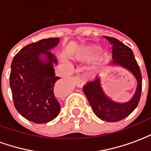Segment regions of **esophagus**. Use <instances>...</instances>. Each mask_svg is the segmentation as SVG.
Returning <instances> with one entry per match:
<instances>
[{
  "label": "esophagus",
  "instance_id": "obj_1",
  "mask_svg": "<svg viewBox=\"0 0 151 151\" xmlns=\"http://www.w3.org/2000/svg\"><path fill=\"white\" fill-rule=\"evenodd\" d=\"M75 82L78 87H82L85 84V78L82 76H77L75 78Z\"/></svg>",
  "mask_w": 151,
  "mask_h": 151
}]
</instances>
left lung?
Returning a JSON list of instances; mask_svg holds the SVG:
<instances>
[{"mask_svg": "<svg viewBox=\"0 0 151 151\" xmlns=\"http://www.w3.org/2000/svg\"><path fill=\"white\" fill-rule=\"evenodd\" d=\"M104 38L109 41L111 45L113 58L111 64L125 68L136 78L137 81L136 92L130 101L124 104L116 103L104 93L99 77L86 82L83 86V91L93 111L99 119L108 122H116L126 118L137 108L142 95V78L133 51L116 38L109 36H104Z\"/></svg>", "mask_w": 151, "mask_h": 151, "instance_id": "8db88e82", "label": "left lung"}]
</instances>
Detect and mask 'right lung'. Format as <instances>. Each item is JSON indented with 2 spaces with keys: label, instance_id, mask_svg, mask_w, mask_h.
Returning <instances> with one entry per match:
<instances>
[{
  "label": "right lung",
  "instance_id": "obj_1",
  "mask_svg": "<svg viewBox=\"0 0 151 151\" xmlns=\"http://www.w3.org/2000/svg\"><path fill=\"white\" fill-rule=\"evenodd\" d=\"M59 38L43 39L22 47L14 57L9 75L14 104L27 120L36 124L47 123L56 118L60 105L56 96L57 81L53 63L56 59L49 50ZM44 54L46 61H41Z\"/></svg>",
  "mask_w": 151,
  "mask_h": 151
}]
</instances>
